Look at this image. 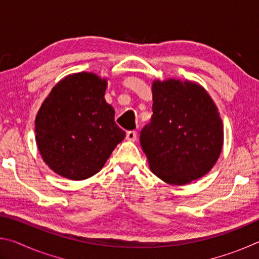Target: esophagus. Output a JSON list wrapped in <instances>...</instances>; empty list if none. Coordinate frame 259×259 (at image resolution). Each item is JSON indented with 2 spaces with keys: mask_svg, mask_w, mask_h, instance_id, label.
Wrapping results in <instances>:
<instances>
[{
  "mask_svg": "<svg viewBox=\"0 0 259 259\" xmlns=\"http://www.w3.org/2000/svg\"><path fill=\"white\" fill-rule=\"evenodd\" d=\"M126 139L130 140V142H136V140H137V131H128V133H126Z\"/></svg>",
  "mask_w": 259,
  "mask_h": 259,
  "instance_id": "obj_1",
  "label": "esophagus"
}]
</instances>
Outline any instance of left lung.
I'll use <instances>...</instances> for the list:
<instances>
[{
  "instance_id": "1",
  "label": "left lung",
  "mask_w": 259,
  "mask_h": 259,
  "mask_svg": "<svg viewBox=\"0 0 259 259\" xmlns=\"http://www.w3.org/2000/svg\"><path fill=\"white\" fill-rule=\"evenodd\" d=\"M153 115L140 131V145L155 176L185 185L211 170L224 130L216 105L198 83L169 78L152 84Z\"/></svg>"
}]
</instances>
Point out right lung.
Wrapping results in <instances>:
<instances>
[{"instance_id":"1","label":"right lung","mask_w":259,"mask_h":259,"mask_svg":"<svg viewBox=\"0 0 259 259\" xmlns=\"http://www.w3.org/2000/svg\"><path fill=\"white\" fill-rule=\"evenodd\" d=\"M106 78L94 73L68 75L52 88L35 119L42 159L56 174L82 181L103 168L125 133L114 121L104 96Z\"/></svg>"}]
</instances>
